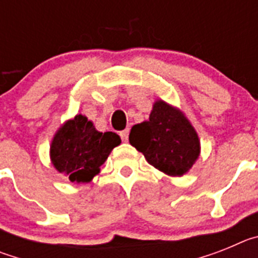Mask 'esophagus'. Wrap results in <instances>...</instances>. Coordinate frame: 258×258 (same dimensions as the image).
<instances>
[{
  "instance_id": "34e87169",
  "label": "esophagus",
  "mask_w": 258,
  "mask_h": 258,
  "mask_svg": "<svg viewBox=\"0 0 258 258\" xmlns=\"http://www.w3.org/2000/svg\"><path fill=\"white\" fill-rule=\"evenodd\" d=\"M120 137H121L122 141H127V137H129V129H124V131L120 132Z\"/></svg>"
}]
</instances>
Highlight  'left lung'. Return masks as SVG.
I'll use <instances>...</instances> for the list:
<instances>
[{"mask_svg":"<svg viewBox=\"0 0 258 258\" xmlns=\"http://www.w3.org/2000/svg\"><path fill=\"white\" fill-rule=\"evenodd\" d=\"M129 142L147 163L172 177L191 169L200 155V141L188 118L178 108L156 101L147 121L132 127Z\"/></svg>","mask_w":258,"mask_h":258,"instance_id":"obj_1","label":"left lung"}]
</instances>
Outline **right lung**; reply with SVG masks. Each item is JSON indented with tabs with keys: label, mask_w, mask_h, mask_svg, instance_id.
<instances>
[{
	"label": "right lung",
	"mask_w": 258,
	"mask_h": 258,
	"mask_svg": "<svg viewBox=\"0 0 258 258\" xmlns=\"http://www.w3.org/2000/svg\"><path fill=\"white\" fill-rule=\"evenodd\" d=\"M121 143L113 132L101 133L83 115L61 125L50 145V159L56 170L71 182H90L101 170L116 146Z\"/></svg>",
	"instance_id": "1"
}]
</instances>
